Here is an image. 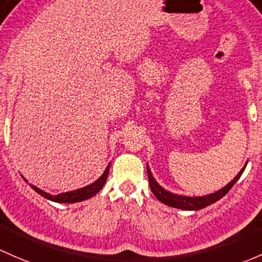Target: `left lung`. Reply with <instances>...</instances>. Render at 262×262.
I'll return each instance as SVG.
<instances>
[{
    "instance_id": "obj_1",
    "label": "left lung",
    "mask_w": 262,
    "mask_h": 262,
    "mask_svg": "<svg viewBox=\"0 0 262 262\" xmlns=\"http://www.w3.org/2000/svg\"><path fill=\"white\" fill-rule=\"evenodd\" d=\"M246 164L247 162L245 163V166L242 167L240 172L237 173V176H236L232 181L228 182L225 187H222L221 189L216 191L214 193L206 194V196L189 197V196H182V194H177V193H173V192L167 191V189H164L163 187L156 181V178H154L152 174V170H150V168L147 163L148 181H149V187L150 189H152L153 194L157 197V200L161 201L162 203H164V205L167 206H170V207L180 208V210H184V211H198L207 207V206L212 205V203L217 202L219 200H221V198L224 197L231 188H232V186L237 182L238 178L241 177L245 168H246Z\"/></svg>"
}]
</instances>
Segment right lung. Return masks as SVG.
<instances>
[{"label":"right lung","mask_w":262,"mask_h":262,"mask_svg":"<svg viewBox=\"0 0 262 262\" xmlns=\"http://www.w3.org/2000/svg\"><path fill=\"white\" fill-rule=\"evenodd\" d=\"M109 168H110V163L108 164V166H106L105 170H104L103 174H101L100 177H99L95 182H93V183L88 184V186L82 187V188L75 189V191L64 192V193L50 194V193H48V192H45V191H42V189H40V188H38V187L34 186V184L30 183V186H31V188L35 189V191H36L38 194H41V196H42V197H45L46 200L52 201V202H57V203H76V202H81V201L89 200V198L94 197L95 194L98 193V192L100 191L101 188H103L104 184H105V182H106V178H108ZM22 178H24V177H22ZM24 180L27 182L26 178H24Z\"/></svg>","instance_id":"add662e5"}]
</instances>
